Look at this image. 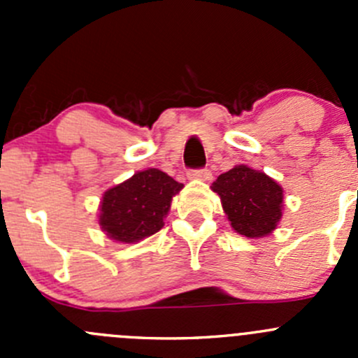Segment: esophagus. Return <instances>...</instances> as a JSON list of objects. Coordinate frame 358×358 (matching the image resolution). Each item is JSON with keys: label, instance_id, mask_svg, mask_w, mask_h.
<instances>
[{"label": "esophagus", "instance_id": "esophagus-1", "mask_svg": "<svg viewBox=\"0 0 358 358\" xmlns=\"http://www.w3.org/2000/svg\"><path fill=\"white\" fill-rule=\"evenodd\" d=\"M189 178H196V180H209L211 178V171L208 168H199V169H190L189 171Z\"/></svg>", "mask_w": 358, "mask_h": 358}]
</instances>
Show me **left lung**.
I'll return each instance as SVG.
<instances>
[{
    "label": "left lung",
    "mask_w": 358,
    "mask_h": 358,
    "mask_svg": "<svg viewBox=\"0 0 358 358\" xmlns=\"http://www.w3.org/2000/svg\"><path fill=\"white\" fill-rule=\"evenodd\" d=\"M236 232L246 237L268 236L282 216V189L265 173L236 166L213 183Z\"/></svg>",
    "instance_id": "1"
}]
</instances>
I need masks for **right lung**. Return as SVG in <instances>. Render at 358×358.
Returning <instances> with one entry per match:
<instances>
[{
  "instance_id": "obj_1",
  "label": "right lung",
  "mask_w": 358,
  "mask_h": 358,
  "mask_svg": "<svg viewBox=\"0 0 358 358\" xmlns=\"http://www.w3.org/2000/svg\"><path fill=\"white\" fill-rule=\"evenodd\" d=\"M182 183L156 168L145 169L103 194L100 225L110 239L138 243L164 225L175 194Z\"/></svg>"
}]
</instances>
